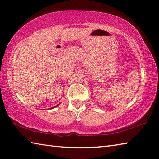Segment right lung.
<instances>
[{
  "label": "right lung",
  "instance_id": "obj_1",
  "mask_svg": "<svg viewBox=\"0 0 159 159\" xmlns=\"http://www.w3.org/2000/svg\"><path fill=\"white\" fill-rule=\"evenodd\" d=\"M59 104H57V105H56V106H55V107H52V108H51V109H53V108H55V107H57V106H58V105H59Z\"/></svg>",
  "mask_w": 159,
  "mask_h": 159
}]
</instances>
